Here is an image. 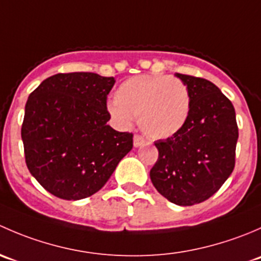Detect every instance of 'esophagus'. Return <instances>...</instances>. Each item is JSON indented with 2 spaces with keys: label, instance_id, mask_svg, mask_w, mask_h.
<instances>
[{
  "label": "esophagus",
  "instance_id": "34e87169",
  "mask_svg": "<svg viewBox=\"0 0 261 261\" xmlns=\"http://www.w3.org/2000/svg\"><path fill=\"white\" fill-rule=\"evenodd\" d=\"M144 144H145V140H144L143 136H140V135L134 136V146L139 147V146L144 145Z\"/></svg>",
  "mask_w": 261,
  "mask_h": 261
}]
</instances>
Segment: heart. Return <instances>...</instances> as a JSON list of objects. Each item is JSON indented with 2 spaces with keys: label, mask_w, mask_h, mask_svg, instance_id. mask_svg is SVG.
Listing matches in <instances>:
<instances>
[{
  "label": "heart",
  "mask_w": 261,
  "mask_h": 261,
  "mask_svg": "<svg viewBox=\"0 0 261 261\" xmlns=\"http://www.w3.org/2000/svg\"><path fill=\"white\" fill-rule=\"evenodd\" d=\"M107 110L121 127H128L133 117H139V125L149 138L168 139L188 121L191 97L178 78L139 75L120 84Z\"/></svg>",
  "instance_id": "1"
}]
</instances>
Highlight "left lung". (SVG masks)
<instances>
[{
    "instance_id": "8db88e82",
    "label": "left lung",
    "mask_w": 261,
    "mask_h": 261,
    "mask_svg": "<svg viewBox=\"0 0 261 261\" xmlns=\"http://www.w3.org/2000/svg\"><path fill=\"white\" fill-rule=\"evenodd\" d=\"M175 77L188 89L189 117L177 135L154 143L159 158L150 179L168 201L192 206L213 196L231 175L239 128L235 109L217 86L179 73Z\"/></svg>"
}]
</instances>
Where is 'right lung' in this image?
<instances>
[{
  "label": "right lung",
  "instance_id": "add662e5",
  "mask_svg": "<svg viewBox=\"0 0 261 261\" xmlns=\"http://www.w3.org/2000/svg\"><path fill=\"white\" fill-rule=\"evenodd\" d=\"M115 82L96 73H59L29 96L21 127L26 165L58 198L78 201L98 192L133 149V134L107 125Z\"/></svg>",
  "mask_w": 261,
  "mask_h": 261
}]
</instances>
